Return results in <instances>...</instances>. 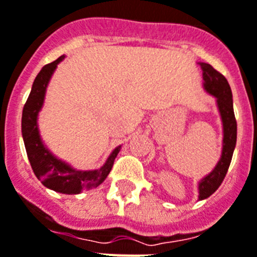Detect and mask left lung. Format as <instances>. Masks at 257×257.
<instances>
[{"label":"left lung","instance_id":"8db88e82","mask_svg":"<svg viewBox=\"0 0 257 257\" xmlns=\"http://www.w3.org/2000/svg\"><path fill=\"white\" fill-rule=\"evenodd\" d=\"M198 64L202 69L204 88L206 92L217 99V107H218L222 126H223L221 158L214 170L198 182V200H204L218 189L227 174L228 166L231 163L232 153L236 145V120H235L234 107H232L231 88L227 79L221 73L217 72L212 65L205 62H198Z\"/></svg>","mask_w":257,"mask_h":257}]
</instances>
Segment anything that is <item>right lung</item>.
I'll list each match as a JSON object with an SVG mask.
<instances>
[{"instance_id":"1","label":"right lung","mask_w":257,"mask_h":257,"mask_svg":"<svg viewBox=\"0 0 257 257\" xmlns=\"http://www.w3.org/2000/svg\"><path fill=\"white\" fill-rule=\"evenodd\" d=\"M64 57L65 56H61L56 61L43 66L42 70L36 75L35 81L32 83L29 99L23 107L22 136L30 165L36 178L47 188L53 189L55 192L65 193V195H78L82 191L96 188L99 184L104 182L121 146H117L111 153L108 159L99 170L79 171L55 157L43 144L40 133H39L38 115L44 103L45 91H47L49 79L57 65L64 60Z\"/></svg>"}]
</instances>
